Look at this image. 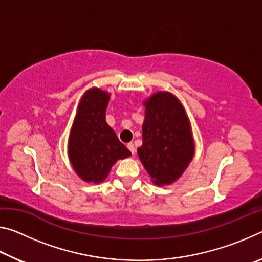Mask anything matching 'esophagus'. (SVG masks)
I'll list each match as a JSON object with an SVG mask.
<instances>
[{"mask_svg":"<svg viewBox=\"0 0 262 262\" xmlns=\"http://www.w3.org/2000/svg\"><path fill=\"white\" fill-rule=\"evenodd\" d=\"M127 148H128V150H129V151H130L132 154H134V152H135V145L133 144L132 142H130V143H128V144H127Z\"/></svg>","mask_w":262,"mask_h":262,"instance_id":"34e87169","label":"esophagus"}]
</instances>
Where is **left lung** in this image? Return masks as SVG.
Listing matches in <instances>:
<instances>
[{
  "mask_svg": "<svg viewBox=\"0 0 262 262\" xmlns=\"http://www.w3.org/2000/svg\"><path fill=\"white\" fill-rule=\"evenodd\" d=\"M144 105L143 143L137 154L155 184H172L183 174L194 155L187 115L170 92L155 94Z\"/></svg>",
  "mask_w": 262,
  "mask_h": 262,
  "instance_id": "1",
  "label": "left lung"
}]
</instances>
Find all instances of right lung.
<instances>
[{"label": "right lung", "mask_w": 262, "mask_h": 262, "mask_svg": "<svg viewBox=\"0 0 262 262\" xmlns=\"http://www.w3.org/2000/svg\"><path fill=\"white\" fill-rule=\"evenodd\" d=\"M108 100L110 95L99 89L86 91L79 101L70 132V162L79 178L88 183L103 181L118 159L132 155L105 121Z\"/></svg>", "instance_id": "obj_1"}]
</instances>
